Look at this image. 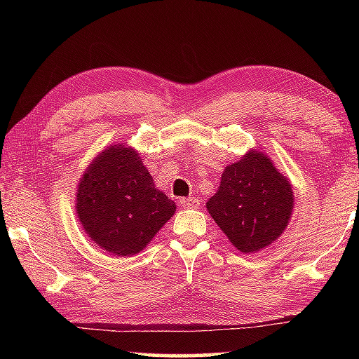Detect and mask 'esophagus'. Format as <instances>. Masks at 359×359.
Listing matches in <instances>:
<instances>
[{
  "label": "esophagus",
  "instance_id": "1",
  "mask_svg": "<svg viewBox=\"0 0 359 359\" xmlns=\"http://www.w3.org/2000/svg\"><path fill=\"white\" fill-rule=\"evenodd\" d=\"M180 205H182V208H185V209H194V208H198V205H199V199L194 198V196H188V198L180 199Z\"/></svg>",
  "mask_w": 359,
  "mask_h": 359
}]
</instances>
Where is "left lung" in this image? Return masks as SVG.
<instances>
[{
    "mask_svg": "<svg viewBox=\"0 0 359 359\" xmlns=\"http://www.w3.org/2000/svg\"><path fill=\"white\" fill-rule=\"evenodd\" d=\"M205 208L239 252L257 253L288 226L293 187L269 156L252 149L224 168L220 187Z\"/></svg>",
    "mask_w": 359,
    "mask_h": 359,
    "instance_id": "8db88e82",
    "label": "left lung"
}]
</instances>
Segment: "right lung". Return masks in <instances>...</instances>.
<instances>
[{
	"label": "right lung",
	"mask_w": 359,
	"mask_h": 359,
	"mask_svg": "<svg viewBox=\"0 0 359 359\" xmlns=\"http://www.w3.org/2000/svg\"><path fill=\"white\" fill-rule=\"evenodd\" d=\"M175 209L155 188L139 151L121 142L100 151L76 188V214L85 234L115 257L142 252Z\"/></svg>",
	"instance_id": "1"
}]
</instances>
